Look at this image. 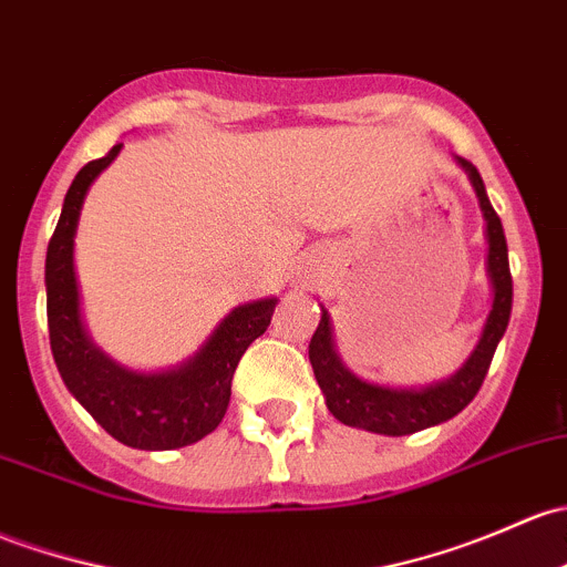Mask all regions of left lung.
Wrapping results in <instances>:
<instances>
[{"label":"left lung","mask_w":567,"mask_h":567,"mask_svg":"<svg viewBox=\"0 0 567 567\" xmlns=\"http://www.w3.org/2000/svg\"><path fill=\"white\" fill-rule=\"evenodd\" d=\"M454 159L473 184L481 214H484L486 277L488 288H492V307H488L484 329H481L475 348L470 350L467 359L451 378L429 385L402 389V385L369 383V380L350 372L337 350L329 309L320 307L318 331L309 342V363H312L315 380L323 391L326 408L344 426L367 429V432L385 434V437H402V434L421 432V429L437 426L443 421L454 419L475 399L488 372V363L494 359V350H497L499 339L508 329L514 282H511L508 244H505L503 223H499L497 212L488 204L484 178L475 171V165L462 157Z\"/></svg>","instance_id":"8db88e82"}]
</instances>
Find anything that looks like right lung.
<instances>
[{
    "mask_svg": "<svg viewBox=\"0 0 567 567\" xmlns=\"http://www.w3.org/2000/svg\"><path fill=\"white\" fill-rule=\"evenodd\" d=\"M118 152L122 143L83 165L64 195L45 252L48 337L68 391L111 437L130 449L174 451L204 440L225 419L238 359L268 329L277 299L238 303L187 361L159 372L130 369L97 348L81 315L75 234L89 187Z\"/></svg>",
    "mask_w": 567,
    "mask_h": 567,
    "instance_id": "right-lung-1",
    "label": "right lung"
}]
</instances>
